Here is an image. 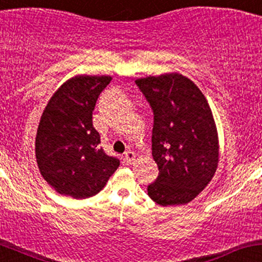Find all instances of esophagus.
Returning a JSON list of instances; mask_svg holds the SVG:
<instances>
[{
  "instance_id": "esophagus-1",
  "label": "esophagus",
  "mask_w": 262,
  "mask_h": 262,
  "mask_svg": "<svg viewBox=\"0 0 262 262\" xmlns=\"http://www.w3.org/2000/svg\"><path fill=\"white\" fill-rule=\"evenodd\" d=\"M135 158H136V155H135V152L127 151L125 154V162L127 163V164H131L132 162H134Z\"/></svg>"
}]
</instances>
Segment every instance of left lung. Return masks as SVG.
I'll return each instance as SVG.
<instances>
[{
    "mask_svg": "<svg viewBox=\"0 0 262 262\" xmlns=\"http://www.w3.org/2000/svg\"><path fill=\"white\" fill-rule=\"evenodd\" d=\"M154 111L152 156L158 177L147 187L163 205L187 204L209 184L219 162L218 131L207 99L187 76L136 80Z\"/></svg>",
    "mask_w": 262,
    "mask_h": 262,
    "instance_id": "8db88e82",
    "label": "left lung"
}]
</instances>
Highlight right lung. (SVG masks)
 <instances>
[{"mask_svg": "<svg viewBox=\"0 0 262 262\" xmlns=\"http://www.w3.org/2000/svg\"><path fill=\"white\" fill-rule=\"evenodd\" d=\"M108 75H76L57 90L44 108L36 137L40 174L59 194L85 199L98 194L120 166L100 147L93 111Z\"/></svg>", "mask_w": 262, "mask_h": 262, "instance_id": "obj_1", "label": "right lung"}]
</instances>
